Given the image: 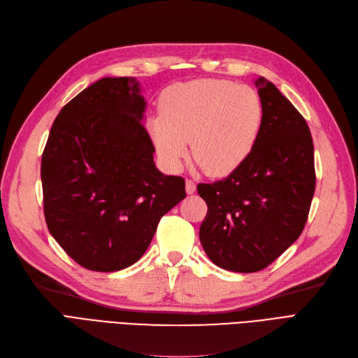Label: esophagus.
<instances>
[{
	"label": "esophagus",
	"mask_w": 358,
	"mask_h": 358,
	"mask_svg": "<svg viewBox=\"0 0 358 358\" xmlns=\"http://www.w3.org/2000/svg\"><path fill=\"white\" fill-rule=\"evenodd\" d=\"M196 191V185H195V182L194 180H191V179H188L187 180V194H194Z\"/></svg>",
	"instance_id": "34e87169"
}]
</instances>
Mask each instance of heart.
<instances>
[{"instance_id":"obj_1","label":"heart","mask_w":358,"mask_h":358,"mask_svg":"<svg viewBox=\"0 0 358 358\" xmlns=\"http://www.w3.org/2000/svg\"><path fill=\"white\" fill-rule=\"evenodd\" d=\"M160 111L150 122V134L164 164L179 169L191 141L192 157L210 176L229 175L244 163L263 123L259 94L223 79L171 85Z\"/></svg>"}]
</instances>
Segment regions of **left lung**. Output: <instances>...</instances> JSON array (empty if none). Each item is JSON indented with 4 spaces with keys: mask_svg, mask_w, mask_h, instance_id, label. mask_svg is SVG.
<instances>
[{
    "mask_svg": "<svg viewBox=\"0 0 358 358\" xmlns=\"http://www.w3.org/2000/svg\"><path fill=\"white\" fill-rule=\"evenodd\" d=\"M255 87L263 123L251 154L223 180L196 187L208 207L201 245L214 264L238 273L266 268L294 244L316 188L306 119L267 79Z\"/></svg>",
    "mask_w": 358,
    "mask_h": 358,
    "instance_id": "obj_1",
    "label": "left lung"
}]
</instances>
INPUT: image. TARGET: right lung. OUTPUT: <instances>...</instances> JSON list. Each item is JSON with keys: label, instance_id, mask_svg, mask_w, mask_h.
Returning <instances> with one entry per match:
<instances>
[{"label": "right lung", "instance_id": "1", "mask_svg": "<svg viewBox=\"0 0 358 358\" xmlns=\"http://www.w3.org/2000/svg\"><path fill=\"white\" fill-rule=\"evenodd\" d=\"M134 78H103L55 117L41 162L48 231L82 267L116 271L147 251L164 214L187 196L154 164Z\"/></svg>", "mask_w": 358, "mask_h": 358}]
</instances>
